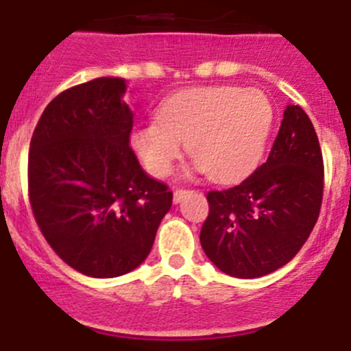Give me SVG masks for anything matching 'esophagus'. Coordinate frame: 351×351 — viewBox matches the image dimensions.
I'll use <instances>...</instances> for the list:
<instances>
[{
  "label": "esophagus",
  "instance_id": "34e87169",
  "mask_svg": "<svg viewBox=\"0 0 351 351\" xmlns=\"http://www.w3.org/2000/svg\"><path fill=\"white\" fill-rule=\"evenodd\" d=\"M186 192H189V191H183V189H176V191L173 192V201H175V204L182 202V199L185 197Z\"/></svg>",
  "mask_w": 351,
  "mask_h": 351
}]
</instances>
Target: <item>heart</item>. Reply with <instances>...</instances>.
<instances>
[{
	"mask_svg": "<svg viewBox=\"0 0 351 351\" xmlns=\"http://www.w3.org/2000/svg\"><path fill=\"white\" fill-rule=\"evenodd\" d=\"M271 126L274 107L261 91L204 86L162 101L159 119L135 128L130 142L157 178L171 173L186 142L195 168L215 182H232L258 165Z\"/></svg>",
	"mask_w": 351,
	"mask_h": 351,
	"instance_id": "b5f03b06",
	"label": "heart"
}]
</instances>
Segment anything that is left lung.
Wrapping results in <instances>:
<instances>
[{
	"mask_svg": "<svg viewBox=\"0 0 351 351\" xmlns=\"http://www.w3.org/2000/svg\"><path fill=\"white\" fill-rule=\"evenodd\" d=\"M324 160L315 128L287 106L267 162L239 185L208 192L206 256L232 277L256 279L289 263L317 223Z\"/></svg>",
	"mask_w": 351,
	"mask_h": 351,
	"instance_id": "1",
	"label": "left lung"
}]
</instances>
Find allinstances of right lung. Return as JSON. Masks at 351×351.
<instances>
[{
  "label": "right lung",
  "mask_w": 351,
  "mask_h": 351,
  "mask_svg": "<svg viewBox=\"0 0 351 351\" xmlns=\"http://www.w3.org/2000/svg\"><path fill=\"white\" fill-rule=\"evenodd\" d=\"M126 81L97 77L62 91L31 138L29 201L51 250L74 270L110 279L135 270L173 204L130 147Z\"/></svg>",
  "instance_id": "1"
}]
</instances>
